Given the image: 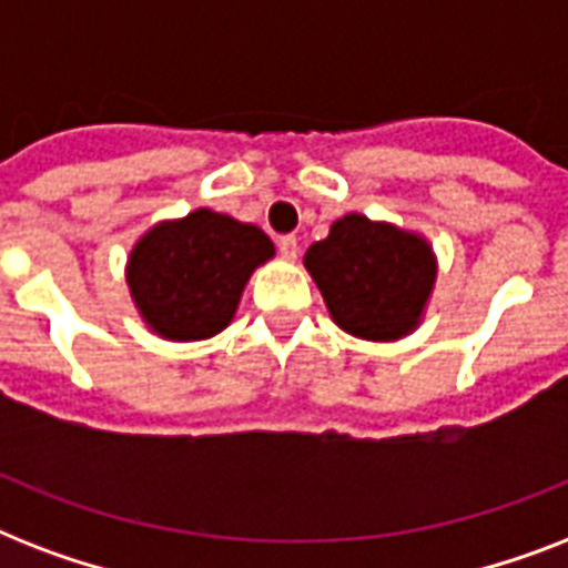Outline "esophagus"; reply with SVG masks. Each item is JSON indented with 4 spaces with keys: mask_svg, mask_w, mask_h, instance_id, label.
Here are the masks:
<instances>
[{
    "mask_svg": "<svg viewBox=\"0 0 568 568\" xmlns=\"http://www.w3.org/2000/svg\"><path fill=\"white\" fill-rule=\"evenodd\" d=\"M276 247H280V256L292 262V258H297V250H301V244H297V239H294V235H280V239H276Z\"/></svg>",
    "mask_w": 568,
    "mask_h": 568,
    "instance_id": "34e87169",
    "label": "esophagus"
}]
</instances>
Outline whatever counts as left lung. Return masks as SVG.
I'll return each instance as SVG.
<instances>
[{"instance_id": "obj_1", "label": "left lung", "mask_w": 568, "mask_h": 568, "mask_svg": "<svg viewBox=\"0 0 568 568\" xmlns=\"http://www.w3.org/2000/svg\"><path fill=\"white\" fill-rule=\"evenodd\" d=\"M303 265L338 327L372 342L406 336L436 280L433 253L418 235L363 214L333 223L327 239L306 250Z\"/></svg>"}]
</instances>
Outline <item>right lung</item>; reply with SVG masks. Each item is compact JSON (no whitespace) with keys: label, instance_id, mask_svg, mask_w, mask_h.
<instances>
[{"label":"right lung","instance_id":"1","mask_svg":"<svg viewBox=\"0 0 568 568\" xmlns=\"http://www.w3.org/2000/svg\"><path fill=\"white\" fill-rule=\"evenodd\" d=\"M271 256L274 244L258 226L196 209L138 241L126 280L159 336L196 342L230 324L253 267Z\"/></svg>","mask_w":568,"mask_h":568}]
</instances>
